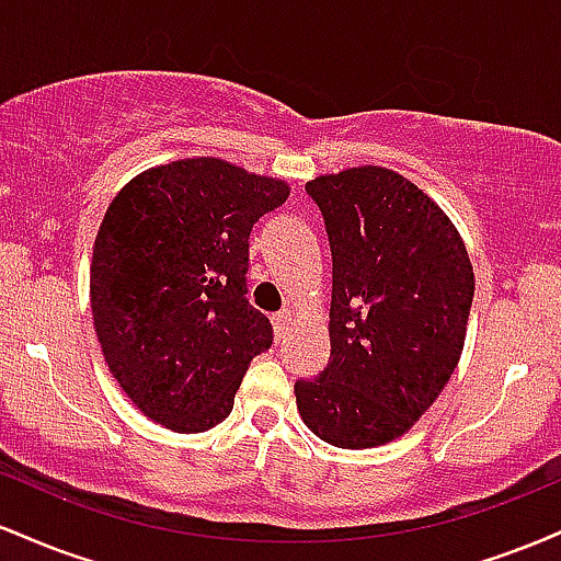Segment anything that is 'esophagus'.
<instances>
[{"instance_id": "obj_1", "label": "esophagus", "mask_w": 561, "mask_h": 561, "mask_svg": "<svg viewBox=\"0 0 561 561\" xmlns=\"http://www.w3.org/2000/svg\"><path fill=\"white\" fill-rule=\"evenodd\" d=\"M272 321H274V334H276V340H282V337H285V334H287V330H289V321H293V313H289V311H279V313H274Z\"/></svg>"}]
</instances>
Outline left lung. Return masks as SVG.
Masks as SVG:
<instances>
[{"instance_id": "1", "label": "left lung", "mask_w": 561, "mask_h": 561, "mask_svg": "<svg viewBox=\"0 0 561 561\" xmlns=\"http://www.w3.org/2000/svg\"><path fill=\"white\" fill-rule=\"evenodd\" d=\"M332 250L330 364L295 382L306 427L375 448L414 427L459 364L474 298L461 234L440 205L382 165L306 184Z\"/></svg>"}]
</instances>
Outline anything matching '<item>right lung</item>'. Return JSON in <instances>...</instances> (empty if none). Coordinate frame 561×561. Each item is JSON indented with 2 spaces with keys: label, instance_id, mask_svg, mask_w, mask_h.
I'll return each mask as SVG.
<instances>
[{
  "label": "right lung",
  "instance_id": "obj_1",
  "mask_svg": "<svg viewBox=\"0 0 561 561\" xmlns=\"http://www.w3.org/2000/svg\"><path fill=\"white\" fill-rule=\"evenodd\" d=\"M289 195L282 179L221 158L134 176L102 218L89 298L107 369L145 416L205 433L231 414L272 321L250 306L253 224Z\"/></svg>",
  "mask_w": 561,
  "mask_h": 561
}]
</instances>
